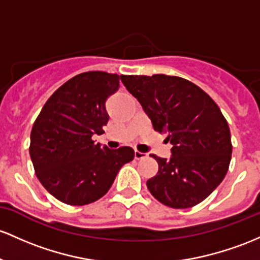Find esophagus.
<instances>
[{
	"label": "esophagus",
	"mask_w": 260,
	"mask_h": 260,
	"mask_svg": "<svg viewBox=\"0 0 260 260\" xmlns=\"http://www.w3.org/2000/svg\"><path fill=\"white\" fill-rule=\"evenodd\" d=\"M145 156H147V154H145V153H142V152H138V150H135V159H137V160H139V159H144Z\"/></svg>",
	"instance_id": "34e87169"
}]
</instances>
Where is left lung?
I'll return each instance as SVG.
<instances>
[{
	"label": "left lung",
	"instance_id": "1",
	"mask_svg": "<svg viewBox=\"0 0 260 260\" xmlns=\"http://www.w3.org/2000/svg\"><path fill=\"white\" fill-rule=\"evenodd\" d=\"M122 82L173 145L169 159L152 155L159 170L147 181L150 193L173 209L204 201L224 179L232 155L230 127L216 102L178 76L123 75Z\"/></svg>",
	"mask_w": 260,
	"mask_h": 260
}]
</instances>
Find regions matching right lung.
Listing matches in <instances>:
<instances>
[{
    "label": "right lung",
    "mask_w": 260,
    "mask_h": 260,
    "mask_svg": "<svg viewBox=\"0 0 260 260\" xmlns=\"http://www.w3.org/2000/svg\"><path fill=\"white\" fill-rule=\"evenodd\" d=\"M122 76L87 71L61 85L45 102L30 133L29 154L37 178L64 204L82 206L101 199L117 173L135 158L129 147L95 144L107 124L106 101Z\"/></svg>",
    "instance_id": "obj_1"
}]
</instances>
